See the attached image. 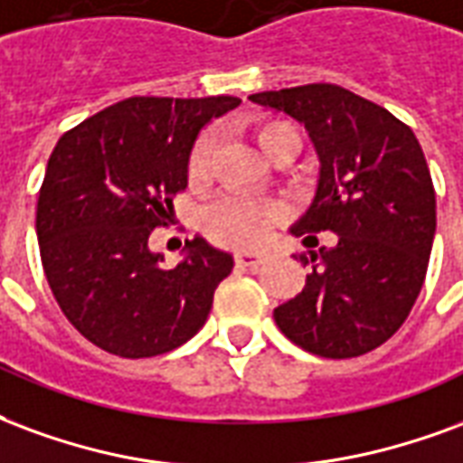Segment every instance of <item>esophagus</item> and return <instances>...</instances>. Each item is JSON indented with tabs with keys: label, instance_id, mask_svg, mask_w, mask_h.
I'll use <instances>...</instances> for the list:
<instances>
[{
	"label": "esophagus",
	"instance_id": "1",
	"mask_svg": "<svg viewBox=\"0 0 463 463\" xmlns=\"http://www.w3.org/2000/svg\"><path fill=\"white\" fill-rule=\"evenodd\" d=\"M234 259H236V264L246 266V269H259V266L266 261L261 254H249V251H241V254H236Z\"/></svg>",
	"mask_w": 463,
	"mask_h": 463
}]
</instances>
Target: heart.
<instances>
[{
  "mask_svg": "<svg viewBox=\"0 0 463 463\" xmlns=\"http://www.w3.org/2000/svg\"><path fill=\"white\" fill-rule=\"evenodd\" d=\"M256 140L266 155H271L283 140H298V133L286 120L266 123ZM214 157V135L202 133L194 140L187 160V177L192 182L204 180ZM283 217V207L266 199L246 197V194H222L202 209V229L217 244L234 249H251L261 244Z\"/></svg>",
  "mask_w": 463,
  "mask_h": 463,
  "instance_id": "1",
  "label": "heart"
}]
</instances>
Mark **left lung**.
Listing matches in <instances>:
<instances>
[{
    "label": "left lung",
    "mask_w": 463,
    "mask_h": 463,
    "mask_svg": "<svg viewBox=\"0 0 463 463\" xmlns=\"http://www.w3.org/2000/svg\"><path fill=\"white\" fill-rule=\"evenodd\" d=\"M306 125L318 190L296 227L338 244L303 254V291L273 310L286 338L313 355H365L400 330L421 291L437 229L430 167L410 125L335 83L249 96Z\"/></svg>",
    "instance_id": "8db88e82"
}]
</instances>
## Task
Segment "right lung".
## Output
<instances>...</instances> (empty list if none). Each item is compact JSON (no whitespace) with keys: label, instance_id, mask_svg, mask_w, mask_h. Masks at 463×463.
Returning a JSON list of instances; mask_svg holds the SVG:
<instances>
[{"label":"right lung","instance_id":"1","mask_svg":"<svg viewBox=\"0 0 463 463\" xmlns=\"http://www.w3.org/2000/svg\"><path fill=\"white\" fill-rule=\"evenodd\" d=\"M234 96L125 98L61 135L36 204L46 281L71 326L118 357L170 353L207 320L234 266L194 236L165 269L150 251L172 197L187 187L199 130L234 110Z\"/></svg>","mask_w":463,"mask_h":463}]
</instances>
